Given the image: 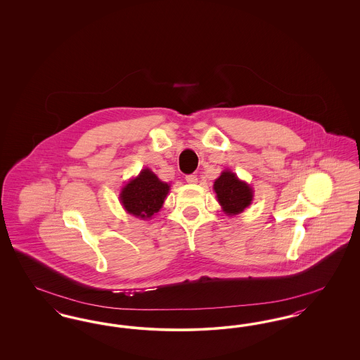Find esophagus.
<instances>
[{"mask_svg":"<svg viewBox=\"0 0 360 360\" xmlns=\"http://www.w3.org/2000/svg\"><path fill=\"white\" fill-rule=\"evenodd\" d=\"M185 179H186V182H188V184H191V185H193V184H197V181H198L197 175H193V174L186 175V178H185Z\"/></svg>","mask_w":360,"mask_h":360,"instance_id":"34e87169","label":"esophagus"}]
</instances>
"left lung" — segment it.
<instances>
[{"mask_svg":"<svg viewBox=\"0 0 360 360\" xmlns=\"http://www.w3.org/2000/svg\"><path fill=\"white\" fill-rule=\"evenodd\" d=\"M213 190L216 191L217 201L223 207V212L228 216L241 213L247 206L251 205L254 198L252 188L240 181L235 172L225 170L214 181Z\"/></svg>","mask_w":360,"mask_h":360,"instance_id":"1","label":"left lung"}]
</instances>
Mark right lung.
<instances>
[{
	"mask_svg": "<svg viewBox=\"0 0 360 360\" xmlns=\"http://www.w3.org/2000/svg\"><path fill=\"white\" fill-rule=\"evenodd\" d=\"M169 190V184L162 182L150 169H144L121 190V205L135 217L151 219L163 206Z\"/></svg>",
	"mask_w": 360,
	"mask_h": 360,
	"instance_id": "1",
	"label": "right lung"
}]
</instances>
